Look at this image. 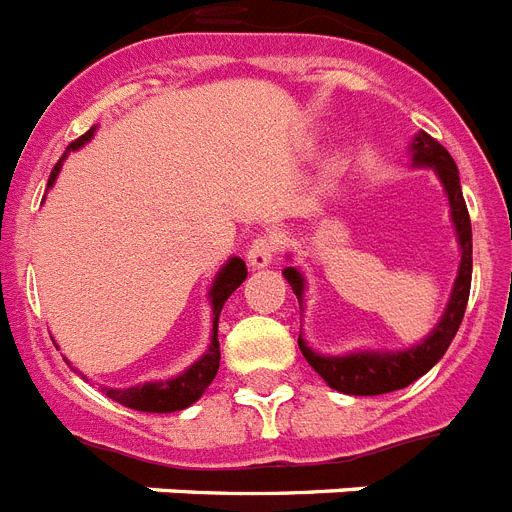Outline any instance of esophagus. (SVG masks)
Returning a JSON list of instances; mask_svg holds the SVG:
<instances>
[{
    "label": "esophagus",
    "mask_w": 512,
    "mask_h": 512,
    "mask_svg": "<svg viewBox=\"0 0 512 512\" xmlns=\"http://www.w3.org/2000/svg\"><path fill=\"white\" fill-rule=\"evenodd\" d=\"M277 253H280V235L264 232V235H259V238L251 243V248H248V264H251L253 269H264V266H269L277 259Z\"/></svg>",
    "instance_id": "obj_1"
}]
</instances>
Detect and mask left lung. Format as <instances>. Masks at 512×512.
Wrapping results in <instances>:
<instances>
[{
    "mask_svg": "<svg viewBox=\"0 0 512 512\" xmlns=\"http://www.w3.org/2000/svg\"><path fill=\"white\" fill-rule=\"evenodd\" d=\"M413 164H424V167H434L439 180L445 183L447 198H450V209H453V222L458 230L460 240V269L455 277L453 295L447 303V311L442 316V322L434 327V332L426 337L421 345L411 350H400V353H350V356L329 358L316 356L314 350L308 348L306 342L298 337L306 361L314 366V371L324 382L337 392L345 395H384V392H395L416 382L418 377H424L426 371L432 369L439 358L445 356V350L450 348L455 332H458L463 314H466L468 293H471V269H474V246H471V217H468L466 198L460 190L458 167H455L453 156L447 154V149L437 138L429 133L416 135L413 141ZM285 280L290 282L293 293L298 295V301L303 298V277L295 266H287Z\"/></svg>",
    "mask_w": 512,
    "mask_h": 512,
    "instance_id": "8db88e82",
    "label": "left lung"
}]
</instances>
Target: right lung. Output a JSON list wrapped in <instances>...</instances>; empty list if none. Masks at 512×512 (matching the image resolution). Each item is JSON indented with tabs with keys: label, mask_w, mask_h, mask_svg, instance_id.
Here are the masks:
<instances>
[{
	"label": "right lung",
	"mask_w": 512,
	"mask_h": 512,
	"mask_svg": "<svg viewBox=\"0 0 512 512\" xmlns=\"http://www.w3.org/2000/svg\"><path fill=\"white\" fill-rule=\"evenodd\" d=\"M94 135V128L83 133L80 138H75L67 151H75L80 149L83 143L88 141ZM62 167V159L54 164L52 177H49V188L52 183L57 180V172ZM246 261L243 259H230L225 266H222V272L217 274V280H214V287H211V308H214V335H211V345L206 350L204 356L198 358L188 371H183L180 377L175 379H164V382H146V384H138V387H128V390H109L104 387L107 392V398L117 400L120 405L125 408H133V411H143V413H172V411H183L188 408L190 403H196L204 390L214 382L217 377V369H219V340H217V322H219V311L225 306V301L230 298L243 280H246Z\"/></svg>",
	"instance_id": "1"
}]
</instances>
